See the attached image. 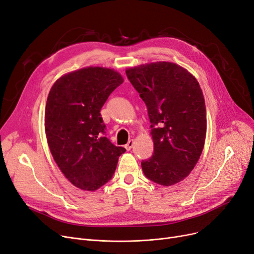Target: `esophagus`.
Listing matches in <instances>:
<instances>
[{
	"instance_id": "34e87169",
	"label": "esophagus",
	"mask_w": 254,
	"mask_h": 254,
	"mask_svg": "<svg viewBox=\"0 0 254 254\" xmlns=\"http://www.w3.org/2000/svg\"><path fill=\"white\" fill-rule=\"evenodd\" d=\"M134 140H129L127 143V145H126V148H127V150H130V148L134 146Z\"/></svg>"
}]
</instances>
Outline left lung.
Returning <instances> with one entry per match:
<instances>
[{"mask_svg": "<svg viewBox=\"0 0 254 254\" xmlns=\"http://www.w3.org/2000/svg\"><path fill=\"white\" fill-rule=\"evenodd\" d=\"M126 72L151 124L153 154L141 162L142 170L161 186L178 184L194 169L204 146L206 111L200 85L173 62L141 64Z\"/></svg>", "mask_w": 254, "mask_h": 254, "instance_id": "1", "label": "left lung"}]
</instances>
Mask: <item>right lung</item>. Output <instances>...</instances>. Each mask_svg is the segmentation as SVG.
<instances>
[{
    "mask_svg": "<svg viewBox=\"0 0 254 254\" xmlns=\"http://www.w3.org/2000/svg\"><path fill=\"white\" fill-rule=\"evenodd\" d=\"M124 78L113 68L88 66L61 75L48 95L45 129L54 161L74 187L95 191L111 180L126 148L105 134L101 109Z\"/></svg>",
    "mask_w": 254,
    "mask_h": 254,
    "instance_id": "obj_1",
    "label": "right lung"
}]
</instances>
